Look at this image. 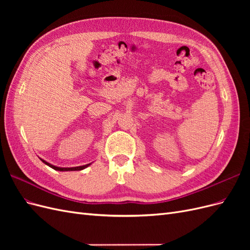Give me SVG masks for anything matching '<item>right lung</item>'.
Wrapping results in <instances>:
<instances>
[{
	"label": "right lung",
	"instance_id": "obj_1",
	"mask_svg": "<svg viewBox=\"0 0 250 250\" xmlns=\"http://www.w3.org/2000/svg\"><path fill=\"white\" fill-rule=\"evenodd\" d=\"M41 161L43 163V164H46L47 166H49V167H51L52 169H54V170H57V171H79V170H83V169H85V168H87L88 166L92 164H86V165H84V166H79V167H72V168H62V167H56V166H54V165H51L50 163H48V162H46V161H43L42 158H41Z\"/></svg>",
	"mask_w": 250,
	"mask_h": 250
}]
</instances>
